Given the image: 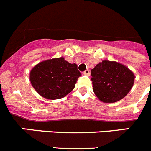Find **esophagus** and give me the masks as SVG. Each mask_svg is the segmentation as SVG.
<instances>
[{
    "label": "esophagus",
    "instance_id": "1",
    "mask_svg": "<svg viewBox=\"0 0 151 151\" xmlns=\"http://www.w3.org/2000/svg\"><path fill=\"white\" fill-rule=\"evenodd\" d=\"M83 74L86 75V76H90V71H89L88 69H86V70L83 73Z\"/></svg>",
    "mask_w": 151,
    "mask_h": 151
}]
</instances>
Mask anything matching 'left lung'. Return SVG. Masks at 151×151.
<instances>
[{"label":"left lung","instance_id":"8db88e82","mask_svg":"<svg viewBox=\"0 0 151 151\" xmlns=\"http://www.w3.org/2000/svg\"><path fill=\"white\" fill-rule=\"evenodd\" d=\"M93 91L104 103H114L127 95L134 82V73L116 61L103 60L91 71Z\"/></svg>","mask_w":151,"mask_h":151}]
</instances>
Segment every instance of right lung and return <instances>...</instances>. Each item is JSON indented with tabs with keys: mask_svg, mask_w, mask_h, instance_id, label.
Masks as SVG:
<instances>
[{
	"mask_svg": "<svg viewBox=\"0 0 151 151\" xmlns=\"http://www.w3.org/2000/svg\"><path fill=\"white\" fill-rule=\"evenodd\" d=\"M81 73L76 63L64 57L41 61L31 69L29 80L35 90L44 98H63L73 90Z\"/></svg>",
	"mask_w": 151,
	"mask_h": 151,
	"instance_id": "right-lung-1",
	"label": "right lung"
}]
</instances>
